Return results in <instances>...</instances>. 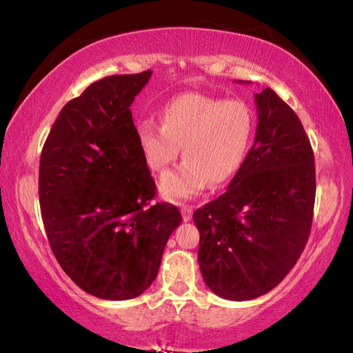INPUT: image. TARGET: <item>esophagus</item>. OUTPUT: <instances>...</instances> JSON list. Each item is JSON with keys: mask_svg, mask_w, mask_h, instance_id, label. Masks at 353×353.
<instances>
[{"mask_svg": "<svg viewBox=\"0 0 353 353\" xmlns=\"http://www.w3.org/2000/svg\"><path fill=\"white\" fill-rule=\"evenodd\" d=\"M182 218H183V221H190L191 218H193V208H191L190 205H183L182 207Z\"/></svg>", "mask_w": 353, "mask_h": 353, "instance_id": "obj_1", "label": "esophagus"}]
</instances>
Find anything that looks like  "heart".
Listing matches in <instances>:
<instances>
[{"mask_svg":"<svg viewBox=\"0 0 353 353\" xmlns=\"http://www.w3.org/2000/svg\"><path fill=\"white\" fill-rule=\"evenodd\" d=\"M252 134L254 113L244 101L183 93L163 107L162 126L139 124L137 141L157 174L170 170L182 148L185 162L163 179L160 191L170 201H185L204 193L210 182L221 185L235 177Z\"/></svg>","mask_w":353,"mask_h":353,"instance_id":"b5f03b06","label":"heart"}]
</instances>
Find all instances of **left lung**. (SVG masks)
Instances as JSON below:
<instances>
[{
    "instance_id": "obj_1",
    "label": "left lung",
    "mask_w": 353,
    "mask_h": 353,
    "mask_svg": "<svg viewBox=\"0 0 353 353\" xmlns=\"http://www.w3.org/2000/svg\"><path fill=\"white\" fill-rule=\"evenodd\" d=\"M255 141L225 193L193 213L205 283L227 301H250L282 282L305 249L316 196L314 155L294 110L255 94Z\"/></svg>"
}]
</instances>
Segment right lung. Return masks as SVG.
I'll return each mask as SVG.
<instances>
[{
    "mask_svg": "<svg viewBox=\"0 0 353 353\" xmlns=\"http://www.w3.org/2000/svg\"><path fill=\"white\" fill-rule=\"evenodd\" d=\"M152 71L113 74L63 105L41 149L39 198L52 254L73 282L105 301L140 296L157 277L179 208L151 204L155 182L130 104Z\"/></svg>",
    "mask_w": 353,
    "mask_h": 353,
    "instance_id": "add662e5",
    "label": "right lung"
}]
</instances>
